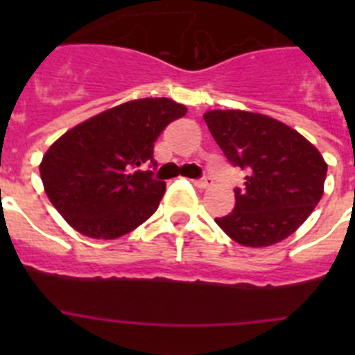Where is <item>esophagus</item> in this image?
<instances>
[{"mask_svg": "<svg viewBox=\"0 0 355 355\" xmlns=\"http://www.w3.org/2000/svg\"><path fill=\"white\" fill-rule=\"evenodd\" d=\"M193 184H196L197 188H209L211 187V180H209V178H202V180L193 181Z\"/></svg>", "mask_w": 355, "mask_h": 355, "instance_id": "obj_1", "label": "esophagus"}]
</instances>
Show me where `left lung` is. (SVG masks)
<instances>
[{
    "label": "left lung",
    "mask_w": 355,
    "mask_h": 355,
    "mask_svg": "<svg viewBox=\"0 0 355 355\" xmlns=\"http://www.w3.org/2000/svg\"><path fill=\"white\" fill-rule=\"evenodd\" d=\"M206 126L229 163L245 168L236 205L215 218L243 247H268L293 234L324 196L327 163L293 128L245 110H209Z\"/></svg>",
    "instance_id": "obj_1"
}]
</instances>
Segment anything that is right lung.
<instances>
[{
  "instance_id": "1",
  "label": "right lung",
  "mask_w": 355,
  "mask_h": 355,
  "mask_svg": "<svg viewBox=\"0 0 355 355\" xmlns=\"http://www.w3.org/2000/svg\"><path fill=\"white\" fill-rule=\"evenodd\" d=\"M187 114L168 97L122 103L65 131L44 155L46 196L72 229L115 240L149 218L165 193L144 163L155 165V142L167 124Z\"/></svg>"
}]
</instances>
